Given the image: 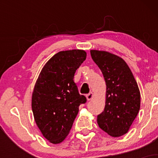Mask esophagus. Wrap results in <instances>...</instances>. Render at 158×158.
<instances>
[{"mask_svg":"<svg viewBox=\"0 0 158 158\" xmlns=\"http://www.w3.org/2000/svg\"><path fill=\"white\" fill-rule=\"evenodd\" d=\"M93 96H94L93 93H92V92H90L89 94H87V96H86L87 99H88V100H90V99H91L92 98H93Z\"/></svg>","mask_w":158,"mask_h":158,"instance_id":"esophagus-1","label":"esophagus"}]
</instances>
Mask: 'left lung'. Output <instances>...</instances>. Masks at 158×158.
Here are the masks:
<instances>
[{"label":"left lung","instance_id":"1","mask_svg":"<svg viewBox=\"0 0 158 158\" xmlns=\"http://www.w3.org/2000/svg\"><path fill=\"white\" fill-rule=\"evenodd\" d=\"M94 62L106 83L105 109L97 116L99 128L112 137L128 132L140 107V93L131 70L119 56L106 51L90 50Z\"/></svg>","mask_w":158,"mask_h":158}]
</instances>
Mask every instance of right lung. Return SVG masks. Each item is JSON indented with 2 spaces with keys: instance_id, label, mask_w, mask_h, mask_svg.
Wrapping results in <instances>:
<instances>
[{
  "instance_id": "1",
  "label": "right lung",
  "mask_w": 158,
  "mask_h": 158,
  "mask_svg": "<svg viewBox=\"0 0 158 158\" xmlns=\"http://www.w3.org/2000/svg\"><path fill=\"white\" fill-rule=\"evenodd\" d=\"M86 52H59L41 70L32 97L34 118L42 135L53 144L62 142L71 129L81 104L87 102L73 80Z\"/></svg>"
}]
</instances>
